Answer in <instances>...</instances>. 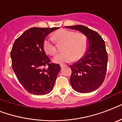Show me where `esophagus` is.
Wrapping results in <instances>:
<instances>
[{
  "label": "esophagus",
  "mask_w": 122,
  "mask_h": 122,
  "mask_svg": "<svg viewBox=\"0 0 122 122\" xmlns=\"http://www.w3.org/2000/svg\"><path fill=\"white\" fill-rule=\"evenodd\" d=\"M65 65H60V67H61V68H64V67H65Z\"/></svg>",
  "instance_id": "34e87169"
}]
</instances>
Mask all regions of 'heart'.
I'll use <instances>...</instances> for the list:
<instances>
[{"label":"heart","instance_id":"b5f03b06","mask_svg":"<svg viewBox=\"0 0 122 122\" xmlns=\"http://www.w3.org/2000/svg\"><path fill=\"white\" fill-rule=\"evenodd\" d=\"M53 39L58 45H61L63 52L54 57L53 61L58 64H65L71 61H77L85 56L89 47L87 37L81 33L73 30L62 29L53 33ZM51 37L44 39L42 46L44 51L49 56L55 55L57 51V46Z\"/></svg>","mask_w":122,"mask_h":122}]
</instances>
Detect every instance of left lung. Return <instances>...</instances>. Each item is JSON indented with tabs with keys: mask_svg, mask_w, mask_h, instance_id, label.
Segmentation results:
<instances>
[{
	"mask_svg": "<svg viewBox=\"0 0 122 122\" xmlns=\"http://www.w3.org/2000/svg\"><path fill=\"white\" fill-rule=\"evenodd\" d=\"M83 33L89 40V51L80 61L70 65V83L75 91L89 93L98 89L106 77L108 54L104 40L97 32L83 25L66 26Z\"/></svg>",
	"mask_w": 122,
	"mask_h": 122,
	"instance_id": "left-lung-1",
	"label": "left lung"
}]
</instances>
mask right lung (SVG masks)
I'll use <instances>...</instances> for the list:
<instances>
[{"label": "right lung", "mask_w": 122, "mask_h": 122, "mask_svg": "<svg viewBox=\"0 0 122 122\" xmlns=\"http://www.w3.org/2000/svg\"><path fill=\"white\" fill-rule=\"evenodd\" d=\"M58 28H31L13 44L10 51L12 70L24 89L32 94L50 92L61 70L59 65L51 63L42 46L46 36Z\"/></svg>", "instance_id": "right-lung-1"}]
</instances>
